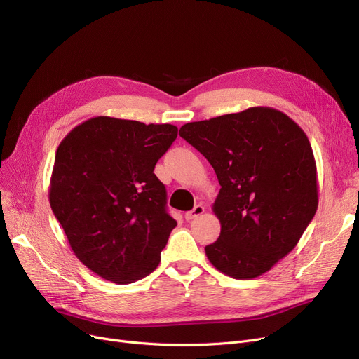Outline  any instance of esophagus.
I'll use <instances>...</instances> for the list:
<instances>
[{"label": "esophagus", "instance_id": "esophagus-1", "mask_svg": "<svg viewBox=\"0 0 359 359\" xmlns=\"http://www.w3.org/2000/svg\"><path fill=\"white\" fill-rule=\"evenodd\" d=\"M205 212V208H204V205H201V204H198V205H195V208L192 210V211H188L184 214V218L188 222H191V220H194V218H198L199 215H202Z\"/></svg>", "mask_w": 359, "mask_h": 359}]
</instances>
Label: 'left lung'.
I'll use <instances>...</instances> for the list:
<instances>
[{
	"mask_svg": "<svg viewBox=\"0 0 359 359\" xmlns=\"http://www.w3.org/2000/svg\"><path fill=\"white\" fill-rule=\"evenodd\" d=\"M179 135L212 165L222 224L207 258L223 274L255 278L298 245L318 207L317 164L305 132L270 107L186 123Z\"/></svg>",
	"mask_w": 359,
	"mask_h": 359,
	"instance_id": "1",
	"label": "left lung"
}]
</instances>
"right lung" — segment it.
<instances>
[{"label":"right lung","mask_w":359,"mask_h":359,"mask_svg":"<svg viewBox=\"0 0 359 359\" xmlns=\"http://www.w3.org/2000/svg\"><path fill=\"white\" fill-rule=\"evenodd\" d=\"M176 137L173 124L98 116L60 142L50 204L74 255L100 277L128 285L158 267L177 223L154 168Z\"/></svg>","instance_id":"right-lung-1"}]
</instances>
